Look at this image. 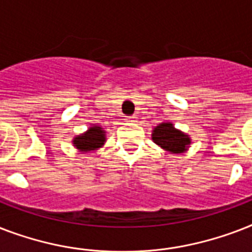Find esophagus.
<instances>
[{
  "mask_svg": "<svg viewBox=\"0 0 252 252\" xmlns=\"http://www.w3.org/2000/svg\"><path fill=\"white\" fill-rule=\"evenodd\" d=\"M126 122L129 123V124H136L138 120H137V118H136V116H129V118H126Z\"/></svg>",
  "mask_w": 252,
  "mask_h": 252,
  "instance_id": "34e87169",
  "label": "esophagus"
}]
</instances>
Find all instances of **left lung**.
<instances>
[{
  "label": "left lung",
  "instance_id": "8db88e82",
  "mask_svg": "<svg viewBox=\"0 0 252 252\" xmlns=\"http://www.w3.org/2000/svg\"><path fill=\"white\" fill-rule=\"evenodd\" d=\"M153 141L166 152L172 154L184 153L191 145V138L182 130L176 129L171 123H161L153 129Z\"/></svg>",
  "mask_w": 252,
  "mask_h": 252
}]
</instances>
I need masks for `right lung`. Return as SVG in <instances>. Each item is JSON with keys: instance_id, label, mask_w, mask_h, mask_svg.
<instances>
[{"instance_id": "right-lung-1", "label": "right lung", "mask_w": 252, "mask_h": 252, "mask_svg": "<svg viewBox=\"0 0 252 252\" xmlns=\"http://www.w3.org/2000/svg\"><path fill=\"white\" fill-rule=\"evenodd\" d=\"M104 142H106V132L103 130L102 126H90L85 133L78 134L73 138V145L82 153L99 149L104 145Z\"/></svg>"}]
</instances>
